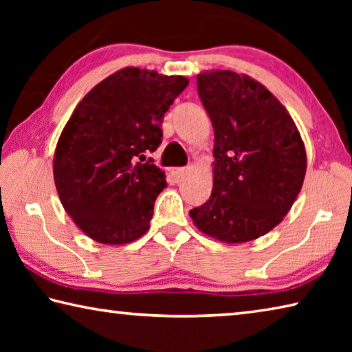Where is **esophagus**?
I'll use <instances>...</instances> for the list:
<instances>
[{"label":"esophagus","mask_w":352,"mask_h":352,"mask_svg":"<svg viewBox=\"0 0 352 352\" xmlns=\"http://www.w3.org/2000/svg\"><path fill=\"white\" fill-rule=\"evenodd\" d=\"M186 169H184V168H172L170 170H169V174H170V177L172 178H174V180H182V178L184 177V175H186Z\"/></svg>","instance_id":"1"}]
</instances>
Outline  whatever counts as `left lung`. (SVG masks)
<instances>
[{"label": "left lung", "instance_id": "1", "mask_svg": "<svg viewBox=\"0 0 352 352\" xmlns=\"http://www.w3.org/2000/svg\"><path fill=\"white\" fill-rule=\"evenodd\" d=\"M199 96L214 129L212 192L189 211L194 225L225 243H243L281 223L306 175V148L294 119L247 74L197 76Z\"/></svg>", "mask_w": 352, "mask_h": 352}]
</instances>
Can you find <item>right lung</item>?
Instances as JSON below:
<instances>
[{
    "instance_id": "add662e5",
    "label": "right lung",
    "mask_w": 352,
    "mask_h": 352,
    "mask_svg": "<svg viewBox=\"0 0 352 352\" xmlns=\"http://www.w3.org/2000/svg\"><path fill=\"white\" fill-rule=\"evenodd\" d=\"M188 83L184 76L127 67L77 104L52 170L65 211L93 241L122 245L148 230L166 175L146 155L157 151L164 113Z\"/></svg>"
}]
</instances>
